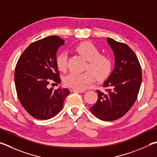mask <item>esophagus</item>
<instances>
[{
  "label": "esophagus",
  "instance_id": "1",
  "mask_svg": "<svg viewBox=\"0 0 157 157\" xmlns=\"http://www.w3.org/2000/svg\"><path fill=\"white\" fill-rule=\"evenodd\" d=\"M73 92H78V93H84L85 91V90H78V89H73Z\"/></svg>",
  "mask_w": 157,
  "mask_h": 157
}]
</instances>
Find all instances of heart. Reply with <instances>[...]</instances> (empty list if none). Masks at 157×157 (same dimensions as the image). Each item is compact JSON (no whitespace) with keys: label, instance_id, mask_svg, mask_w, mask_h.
<instances>
[{"label":"heart","instance_id":"heart-1","mask_svg":"<svg viewBox=\"0 0 157 157\" xmlns=\"http://www.w3.org/2000/svg\"><path fill=\"white\" fill-rule=\"evenodd\" d=\"M76 51L86 58L87 64L86 72L82 73H71L64 78V82L67 86L78 90H83L93 82L95 76L98 79H103L108 75L111 70V61L107 56L101 55L100 51L90 42H83L75 47ZM56 65L59 71H64L68 65V53L62 52L57 56Z\"/></svg>","mask_w":157,"mask_h":157}]
</instances>
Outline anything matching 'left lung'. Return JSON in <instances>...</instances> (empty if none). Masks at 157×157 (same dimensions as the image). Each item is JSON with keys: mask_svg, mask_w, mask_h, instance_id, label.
I'll return each mask as SVG.
<instances>
[{"mask_svg": "<svg viewBox=\"0 0 157 157\" xmlns=\"http://www.w3.org/2000/svg\"><path fill=\"white\" fill-rule=\"evenodd\" d=\"M115 56V69L104 82L106 93L98 90V99L91 113L102 121H114L123 117L135 103L141 86V65L127 44L107 38Z\"/></svg>", "mask_w": 157, "mask_h": 157, "instance_id": "1", "label": "left lung"}]
</instances>
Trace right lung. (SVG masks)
Returning <instances> with one entry per match:
<instances>
[{
  "instance_id": "add662e5",
  "label": "right lung",
  "mask_w": 157,
  "mask_h": 157,
  "mask_svg": "<svg viewBox=\"0 0 157 157\" xmlns=\"http://www.w3.org/2000/svg\"><path fill=\"white\" fill-rule=\"evenodd\" d=\"M64 40L52 36L31 43L18 59L14 79L19 101L33 117L46 120L55 117L70 93L67 88L53 90L49 84L60 83L56 53Z\"/></svg>"
}]
</instances>
